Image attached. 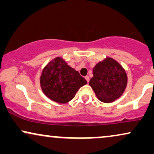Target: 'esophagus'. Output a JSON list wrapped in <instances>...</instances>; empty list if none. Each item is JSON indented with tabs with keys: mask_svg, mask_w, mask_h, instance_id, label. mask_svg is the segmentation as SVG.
<instances>
[{
	"mask_svg": "<svg viewBox=\"0 0 154 154\" xmlns=\"http://www.w3.org/2000/svg\"><path fill=\"white\" fill-rule=\"evenodd\" d=\"M85 79H86V80H87V82H89V76H86V77H85Z\"/></svg>",
	"mask_w": 154,
	"mask_h": 154,
	"instance_id": "obj_1",
	"label": "esophagus"
}]
</instances>
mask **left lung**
Wrapping results in <instances>:
<instances>
[{"label":"left lung","instance_id":"1","mask_svg":"<svg viewBox=\"0 0 154 154\" xmlns=\"http://www.w3.org/2000/svg\"><path fill=\"white\" fill-rule=\"evenodd\" d=\"M89 85L101 102L110 103L122 96L127 85V76L116 60L106 57L93 68Z\"/></svg>","mask_w":154,"mask_h":154}]
</instances>
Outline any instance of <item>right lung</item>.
Instances as JSON below:
<instances>
[{"label": "right lung", "instance_id": "obj_1", "mask_svg": "<svg viewBox=\"0 0 154 154\" xmlns=\"http://www.w3.org/2000/svg\"><path fill=\"white\" fill-rule=\"evenodd\" d=\"M87 83L79 72L67 65L61 57L50 61L40 77V86L44 94L60 104L72 100L78 89Z\"/></svg>", "mask_w": 154, "mask_h": 154}]
</instances>
